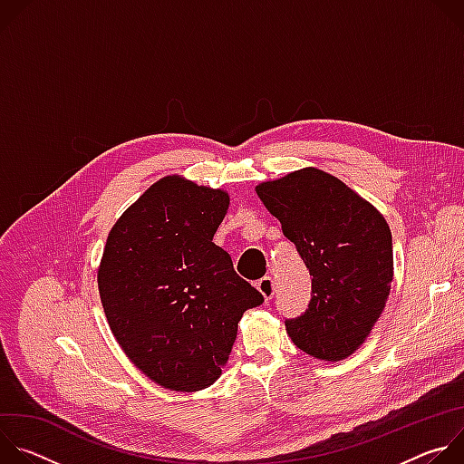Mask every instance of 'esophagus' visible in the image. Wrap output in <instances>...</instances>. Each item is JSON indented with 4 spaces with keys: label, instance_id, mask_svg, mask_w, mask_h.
<instances>
[{
    "label": "esophagus",
    "instance_id": "obj_1",
    "mask_svg": "<svg viewBox=\"0 0 464 464\" xmlns=\"http://www.w3.org/2000/svg\"><path fill=\"white\" fill-rule=\"evenodd\" d=\"M256 290L264 295V299L266 301H270L272 297H274V292H276V288H274V279L272 277H262L260 281H256Z\"/></svg>",
    "mask_w": 464,
    "mask_h": 464
}]
</instances>
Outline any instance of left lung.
Here are the masks:
<instances>
[{
  "instance_id": "8db88e82",
  "label": "left lung",
  "mask_w": 464,
  "mask_h": 464,
  "mask_svg": "<svg viewBox=\"0 0 464 464\" xmlns=\"http://www.w3.org/2000/svg\"><path fill=\"white\" fill-rule=\"evenodd\" d=\"M283 235L312 276L308 308L286 319L292 342L324 362L351 356L371 334L392 281V240L383 217L319 169L256 185Z\"/></svg>"
}]
</instances>
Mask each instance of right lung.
<instances>
[{
  "label": "right lung",
  "instance_id": "right-lung-1",
  "mask_svg": "<svg viewBox=\"0 0 464 464\" xmlns=\"http://www.w3.org/2000/svg\"><path fill=\"white\" fill-rule=\"evenodd\" d=\"M229 196L178 176L154 183L111 227L99 294L115 340L134 365L172 391L211 385L238 321L262 294L213 242Z\"/></svg>",
  "mask_w": 464,
  "mask_h": 464
}]
</instances>
